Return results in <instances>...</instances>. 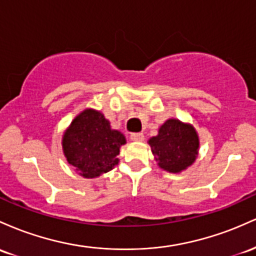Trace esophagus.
Instances as JSON below:
<instances>
[{
    "label": "esophagus",
    "mask_w": 256,
    "mask_h": 256,
    "mask_svg": "<svg viewBox=\"0 0 256 256\" xmlns=\"http://www.w3.org/2000/svg\"><path fill=\"white\" fill-rule=\"evenodd\" d=\"M130 139L133 140V142H142L144 134L142 133H133L130 136Z\"/></svg>",
    "instance_id": "1"
}]
</instances>
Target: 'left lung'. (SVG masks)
Here are the masks:
<instances>
[{"instance_id":"8db88e82","label":"left lung","mask_w":256,"mask_h":256,"mask_svg":"<svg viewBox=\"0 0 256 256\" xmlns=\"http://www.w3.org/2000/svg\"><path fill=\"white\" fill-rule=\"evenodd\" d=\"M148 144L160 168L180 173L196 160L200 139L191 124L170 118L160 126L158 136H152Z\"/></svg>"}]
</instances>
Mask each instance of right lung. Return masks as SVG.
I'll use <instances>...</instances> for the list:
<instances>
[{"label": "right lung", "instance_id": "right-lung-1", "mask_svg": "<svg viewBox=\"0 0 256 256\" xmlns=\"http://www.w3.org/2000/svg\"><path fill=\"white\" fill-rule=\"evenodd\" d=\"M126 144L118 130L100 111L87 108L74 117L62 136V151L68 162L83 178H96L118 164L117 154Z\"/></svg>", "mask_w": 256, "mask_h": 256}]
</instances>
